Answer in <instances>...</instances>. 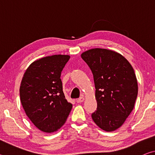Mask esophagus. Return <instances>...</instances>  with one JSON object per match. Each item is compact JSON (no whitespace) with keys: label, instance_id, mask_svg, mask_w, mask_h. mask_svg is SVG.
I'll list each match as a JSON object with an SVG mask.
<instances>
[{"label":"esophagus","instance_id":"1","mask_svg":"<svg viewBox=\"0 0 155 155\" xmlns=\"http://www.w3.org/2000/svg\"><path fill=\"white\" fill-rule=\"evenodd\" d=\"M84 98L83 97H80L79 98H78V100H77V103H82V102H83L84 101Z\"/></svg>","mask_w":155,"mask_h":155}]
</instances>
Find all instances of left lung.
Here are the masks:
<instances>
[{"mask_svg":"<svg viewBox=\"0 0 155 155\" xmlns=\"http://www.w3.org/2000/svg\"><path fill=\"white\" fill-rule=\"evenodd\" d=\"M81 57L92 72L97 109L91 117L107 132L117 129L134 108L138 85L134 70L127 59L117 52L93 48Z\"/></svg>","mask_w":155,"mask_h":155,"instance_id":"obj_1","label":"left lung"}]
</instances>
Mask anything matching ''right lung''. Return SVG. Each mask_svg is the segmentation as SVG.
<instances>
[{"label": "right lung", "instance_id": "1", "mask_svg": "<svg viewBox=\"0 0 155 155\" xmlns=\"http://www.w3.org/2000/svg\"><path fill=\"white\" fill-rule=\"evenodd\" d=\"M69 55L54 54L31 64L20 87V101L33 124L45 133H53L65 124L72 104L63 91L61 71Z\"/></svg>", "mask_w": 155, "mask_h": 155}]
</instances>
